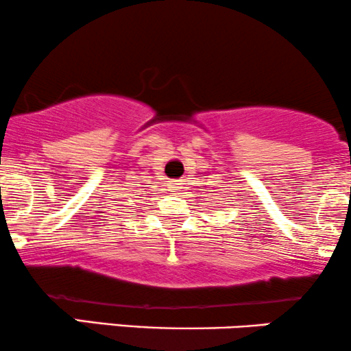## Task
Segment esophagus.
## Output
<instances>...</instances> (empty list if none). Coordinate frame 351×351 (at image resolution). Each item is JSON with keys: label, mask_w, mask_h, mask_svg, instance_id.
Listing matches in <instances>:
<instances>
[{"label": "esophagus", "mask_w": 351, "mask_h": 351, "mask_svg": "<svg viewBox=\"0 0 351 351\" xmlns=\"http://www.w3.org/2000/svg\"><path fill=\"white\" fill-rule=\"evenodd\" d=\"M180 188V183H176V181H175V183H173V189H178Z\"/></svg>", "instance_id": "34e87169"}]
</instances>
